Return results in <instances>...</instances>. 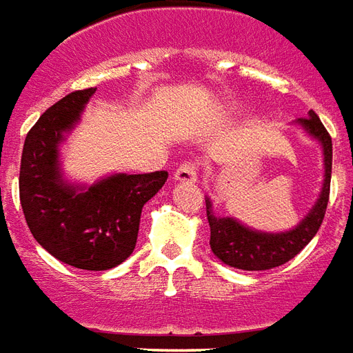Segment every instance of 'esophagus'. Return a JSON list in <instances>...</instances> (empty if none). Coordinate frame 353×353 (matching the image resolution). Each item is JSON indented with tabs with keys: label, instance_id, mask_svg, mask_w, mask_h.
<instances>
[{
	"label": "esophagus",
	"instance_id": "34e87169",
	"mask_svg": "<svg viewBox=\"0 0 353 353\" xmlns=\"http://www.w3.org/2000/svg\"><path fill=\"white\" fill-rule=\"evenodd\" d=\"M172 179L176 182H186V184H192V182L197 181V163L194 161H186V163H182L174 174H172Z\"/></svg>",
	"mask_w": 353,
	"mask_h": 353
}]
</instances>
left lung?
Returning <instances> with one entry per match:
<instances>
[{
	"label": "left lung",
	"mask_w": 353,
	"mask_h": 353,
	"mask_svg": "<svg viewBox=\"0 0 353 353\" xmlns=\"http://www.w3.org/2000/svg\"><path fill=\"white\" fill-rule=\"evenodd\" d=\"M310 137L321 142L323 146V161H325V179L321 194L317 197L316 205L310 209V212L302 219L299 226H294L289 232L281 234H266L256 232L243 226L232 216H216L212 212V205L209 199L207 203V221L211 226V251L216 259H221L224 264L232 268L249 270H270L277 268L285 262L294 259L299 252L312 241L317 230L323 222L327 203H329V190H331V169H332V142L331 134L321 123L314 110H310L308 117L296 119Z\"/></svg>",
	"instance_id": "obj_1"
}]
</instances>
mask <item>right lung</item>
Wrapping results in <instances>:
<instances>
[{
    "instance_id": "add662e5",
    "label": "right lung",
    "mask_w": 353,
    "mask_h": 353,
    "mask_svg": "<svg viewBox=\"0 0 353 353\" xmlns=\"http://www.w3.org/2000/svg\"><path fill=\"white\" fill-rule=\"evenodd\" d=\"M97 87L74 91L39 117L26 134L19 192L32 236L74 268L101 272L121 264L137 245L144 203L167 181V171L112 174L92 186L62 179L59 144L79 121Z\"/></svg>"
}]
</instances>
